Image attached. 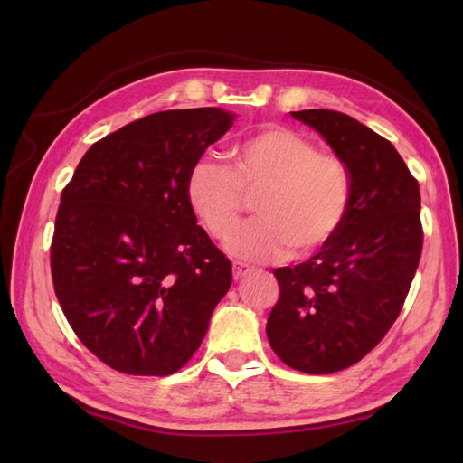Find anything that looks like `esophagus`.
I'll return each mask as SVG.
<instances>
[{
    "label": "esophagus",
    "mask_w": 463,
    "mask_h": 463,
    "mask_svg": "<svg viewBox=\"0 0 463 463\" xmlns=\"http://www.w3.org/2000/svg\"><path fill=\"white\" fill-rule=\"evenodd\" d=\"M232 272H234V280H241L247 277V274L252 272V269L249 267L247 262H241V260H234L232 262Z\"/></svg>",
    "instance_id": "1"
}]
</instances>
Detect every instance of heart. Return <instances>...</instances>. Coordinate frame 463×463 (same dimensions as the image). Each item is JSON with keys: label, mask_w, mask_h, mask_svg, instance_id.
<instances>
[{"label": "heart", "mask_w": 463, "mask_h": 463, "mask_svg": "<svg viewBox=\"0 0 463 463\" xmlns=\"http://www.w3.org/2000/svg\"><path fill=\"white\" fill-rule=\"evenodd\" d=\"M232 166L196 161L186 196L213 239H229L257 194V213L234 232L229 249L242 259H282L326 249L352 209L354 176L340 155L318 151L307 135L270 125L244 137L231 151Z\"/></svg>", "instance_id": "heart-1"}]
</instances>
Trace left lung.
Wrapping results in <instances>:
<instances>
[{
  "mask_svg": "<svg viewBox=\"0 0 463 463\" xmlns=\"http://www.w3.org/2000/svg\"><path fill=\"white\" fill-rule=\"evenodd\" d=\"M290 115L348 163L354 199L346 224L326 249L274 270L280 297L267 336L287 366L332 373L376 348L404 307L424 244L420 186L394 145L350 115Z\"/></svg>",
  "mask_w": 463,
  "mask_h": 463,
  "instance_id": "8db88e82",
  "label": "left lung"
}]
</instances>
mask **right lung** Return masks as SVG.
Here are the masks:
<instances>
[{"label":"right lung","instance_id":"right-lung-1","mask_svg":"<svg viewBox=\"0 0 463 463\" xmlns=\"http://www.w3.org/2000/svg\"><path fill=\"white\" fill-rule=\"evenodd\" d=\"M232 121L216 107L146 115L93 143L65 184L55 297L85 348L117 372L181 370L231 288V260L196 224L186 179Z\"/></svg>","mask_w":463,"mask_h":463}]
</instances>
